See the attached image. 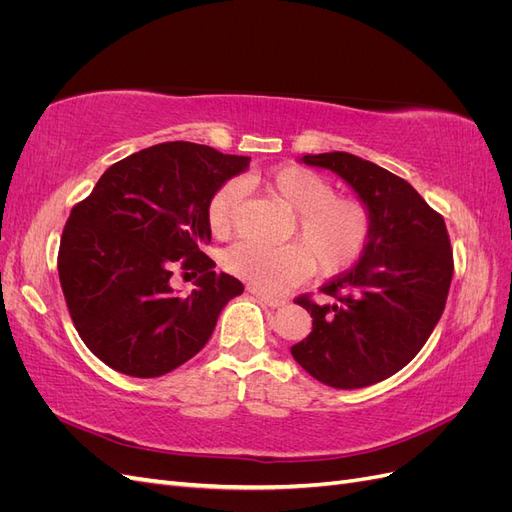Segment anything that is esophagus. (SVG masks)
Listing matches in <instances>:
<instances>
[{
    "mask_svg": "<svg viewBox=\"0 0 512 512\" xmlns=\"http://www.w3.org/2000/svg\"><path fill=\"white\" fill-rule=\"evenodd\" d=\"M250 292L254 294V297L258 299V301H262L265 303L267 307H271V309H277V307H284V299H275V297H269V294H265V292H260V290H256V288H250Z\"/></svg>",
    "mask_w": 512,
    "mask_h": 512,
    "instance_id": "34e87169",
    "label": "esophagus"
}]
</instances>
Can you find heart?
Returning a JSON list of instances; mask_svg holds the SVG:
<instances>
[{"label":"heart","mask_w":512,"mask_h":512,"mask_svg":"<svg viewBox=\"0 0 512 512\" xmlns=\"http://www.w3.org/2000/svg\"><path fill=\"white\" fill-rule=\"evenodd\" d=\"M267 188L297 211V232L304 241L265 247L239 241L224 254V269L262 292H284L316 269L335 275L361 258L371 218L363 203L333 196V185L316 170L280 166L265 177ZM243 196L241 181H226L211 196L207 220L213 235H226Z\"/></svg>","instance_id":"1"}]
</instances>
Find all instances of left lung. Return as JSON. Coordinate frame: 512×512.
Masks as SVG:
<instances>
[{
	"instance_id": "left-lung-1",
	"label": "left lung",
	"mask_w": 512,
	"mask_h": 512,
	"mask_svg": "<svg viewBox=\"0 0 512 512\" xmlns=\"http://www.w3.org/2000/svg\"><path fill=\"white\" fill-rule=\"evenodd\" d=\"M367 207L371 230L359 262L320 290L333 303L297 299L312 333L290 354L333 389H363L397 374L423 348L444 312L453 252L442 215L408 181L346 151L307 153Z\"/></svg>"
}]
</instances>
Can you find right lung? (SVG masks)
<instances>
[{
  "label": "right lung",
  "mask_w": 512,
  "mask_h": 512,
  "mask_svg": "<svg viewBox=\"0 0 512 512\" xmlns=\"http://www.w3.org/2000/svg\"><path fill=\"white\" fill-rule=\"evenodd\" d=\"M250 166L207 145L162 143L104 170L76 205L59 245V282L76 331L102 363L158 378L203 350L222 309L243 284L215 273L207 205ZM201 273L190 295L169 286L172 269Z\"/></svg>",
  "instance_id": "1"
}]
</instances>
